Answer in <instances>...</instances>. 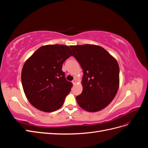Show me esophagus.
Instances as JSON below:
<instances>
[{
  "label": "esophagus",
  "mask_w": 148,
  "mask_h": 148,
  "mask_svg": "<svg viewBox=\"0 0 148 148\" xmlns=\"http://www.w3.org/2000/svg\"><path fill=\"white\" fill-rule=\"evenodd\" d=\"M72 83L73 84H75L76 83H77V79H76V78H75L73 81H72Z\"/></svg>",
  "instance_id": "obj_1"
}]
</instances>
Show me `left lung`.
<instances>
[{"mask_svg": "<svg viewBox=\"0 0 148 148\" xmlns=\"http://www.w3.org/2000/svg\"><path fill=\"white\" fill-rule=\"evenodd\" d=\"M83 71L79 107L89 112L102 110L112 101L119 87V66L103 47L94 44L70 46Z\"/></svg>", "mask_w": 148, "mask_h": 148, "instance_id": "1", "label": "left lung"}]
</instances>
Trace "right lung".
<instances>
[{"label":"right lung","mask_w":148,"mask_h":148,"mask_svg":"<svg viewBox=\"0 0 148 148\" xmlns=\"http://www.w3.org/2000/svg\"><path fill=\"white\" fill-rule=\"evenodd\" d=\"M72 56L68 46L49 44L40 47L26 60L21 71L22 86L35 108L52 112L63 105L73 84L66 80L62 64Z\"/></svg>","instance_id":"add662e5"}]
</instances>
